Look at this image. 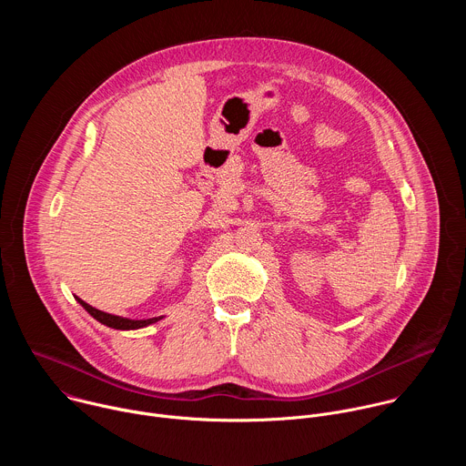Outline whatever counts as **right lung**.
Instances as JSON below:
<instances>
[{"instance_id":"add662e5","label":"right lung","mask_w":466,"mask_h":466,"mask_svg":"<svg viewBox=\"0 0 466 466\" xmlns=\"http://www.w3.org/2000/svg\"><path fill=\"white\" fill-rule=\"evenodd\" d=\"M79 300V304L96 319L99 320L101 324L105 326H110V328H116V329H137V328H144L147 324H153L157 320H160L162 317H153V319H142V320H132V319H125V317H117V315H110V313H105L101 309H96L92 308L90 304H86L85 300H81L79 297H76Z\"/></svg>"}]
</instances>
